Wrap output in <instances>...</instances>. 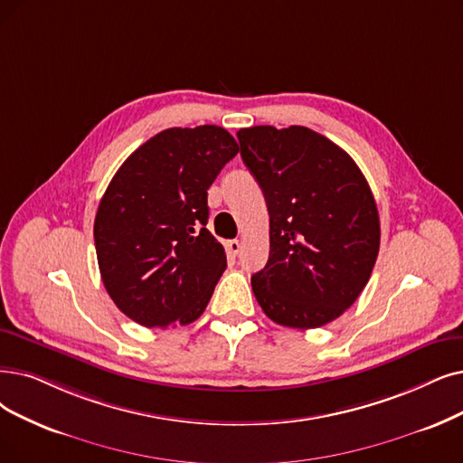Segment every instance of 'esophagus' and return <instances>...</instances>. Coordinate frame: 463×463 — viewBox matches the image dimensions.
<instances>
[{
    "instance_id": "1",
    "label": "esophagus",
    "mask_w": 463,
    "mask_h": 463,
    "mask_svg": "<svg viewBox=\"0 0 463 463\" xmlns=\"http://www.w3.org/2000/svg\"><path fill=\"white\" fill-rule=\"evenodd\" d=\"M226 247H228L230 254H233V256H237L239 252H241V241H239V239H230Z\"/></svg>"
}]
</instances>
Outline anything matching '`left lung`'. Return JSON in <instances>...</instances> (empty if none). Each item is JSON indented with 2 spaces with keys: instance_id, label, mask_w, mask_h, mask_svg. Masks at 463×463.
I'll use <instances>...</instances> for the list:
<instances>
[{
  "instance_id": "obj_1",
  "label": "left lung",
  "mask_w": 463,
  "mask_h": 463,
  "mask_svg": "<svg viewBox=\"0 0 463 463\" xmlns=\"http://www.w3.org/2000/svg\"><path fill=\"white\" fill-rule=\"evenodd\" d=\"M269 213V258L250 277L266 316L290 328L338 319L371 279L380 250L376 201L357 163L307 127L237 133Z\"/></svg>"
}]
</instances>
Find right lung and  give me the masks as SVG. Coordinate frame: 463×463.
Listing matches in <instances>:
<instances>
[{
	"instance_id": "right-lung-1",
	"label": "right lung",
	"mask_w": 463,
	"mask_h": 463,
	"mask_svg": "<svg viewBox=\"0 0 463 463\" xmlns=\"http://www.w3.org/2000/svg\"><path fill=\"white\" fill-rule=\"evenodd\" d=\"M239 152L226 128L173 127L127 157L95 218L102 283L128 319L144 326L190 325L226 269L205 228L207 190Z\"/></svg>"
}]
</instances>
